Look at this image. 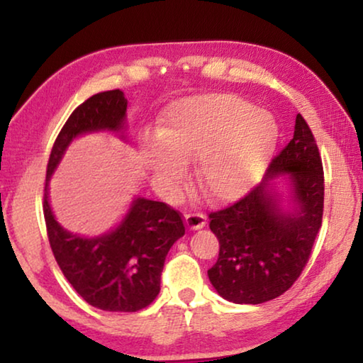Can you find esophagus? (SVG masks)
Returning <instances> with one entry per match:
<instances>
[{"instance_id":"34e87169","label":"esophagus","mask_w":363,"mask_h":363,"mask_svg":"<svg viewBox=\"0 0 363 363\" xmlns=\"http://www.w3.org/2000/svg\"><path fill=\"white\" fill-rule=\"evenodd\" d=\"M186 225L189 230H200L207 225V216H205L203 213H187Z\"/></svg>"}]
</instances>
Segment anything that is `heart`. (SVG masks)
Returning a JSON list of instances; mask_svg holds the SVG:
<instances>
[{
    "mask_svg": "<svg viewBox=\"0 0 363 363\" xmlns=\"http://www.w3.org/2000/svg\"><path fill=\"white\" fill-rule=\"evenodd\" d=\"M160 135L161 142L145 150L150 171L179 184L186 177V163L200 161V187L215 202H228L250 191L277 145L274 118L235 94L174 102L166 109Z\"/></svg>",
    "mask_w": 363,
    "mask_h": 363,
    "instance_id": "b5f03b06",
    "label": "heart"
}]
</instances>
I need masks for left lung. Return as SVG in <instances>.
I'll return each instance as SVG.
<instances>
[{
  "label": "left lung",
  "mask_w": 363,
  "mask_h": 363,
  "mask_svg": "<svg viewBox=\"0 0 363 363\" xmlns=\"http://www.w3.org/2000/svg\"><path fill=\"white\" fill-rule=\"evenodd\" d=\"M285 175L296 207L285 213L269 181ZM324 172L320 150L301 113L290 143L270 161L261 184L208 215L220 241L208 279L225 300L259 305L285 294L300 277L321 228Z\"/></svg>",
  "instance_id": "1"
}]
</instances>
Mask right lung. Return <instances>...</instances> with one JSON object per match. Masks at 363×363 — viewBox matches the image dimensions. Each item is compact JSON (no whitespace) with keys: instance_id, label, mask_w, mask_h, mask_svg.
Masks as SVG:
<instances>
[{"instance_id":"right-lung-1","label":"right lung","mask_w":363,"mask_h":363,"mask_svg":"<svg viewBox=\"0 0 363 363\" xmlns=\"http://www.w3.org/2000/svg\"><path fill=\"white\" fill-rule=\"evenodd\" d=\"M127 99L121 89L91 96L72 112L53 143L47 164L43 216L58 267L91 306L133 313L160 294L161 272L171 246L186 233L182 215L164 202L135 199L125 218L109 233L86 238L62 228L48 203V179L78 135L125 125Z\"/></svg>"}]
</instances>
